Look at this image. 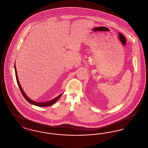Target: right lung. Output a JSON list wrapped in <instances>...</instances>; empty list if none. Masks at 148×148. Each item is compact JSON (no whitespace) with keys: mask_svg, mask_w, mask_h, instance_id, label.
<instances>
[{"mask_svg":"<svg viewBox=\"0 0 148 148\" xmlns=\"http://www.w3.org/2000/svg\"><path fill=\"white\" fill-rule=\"evenodd\" d=\"M14 68H15V76H16V82H17V83H18V86H19V89H20V90L21 91V94H22L23 96L24 97V98L25 99V100H26L28 102H29V103H30V104H33V105H34V106H42V107H43V106H48L53 105V104L54 103H55L56 101H57L60 98V97L62 96V95L63 93H62V94H60V95H59L58 97H57L56 98H54V99L50 100V101H49L44 102V103H39V102H36V101H33V100H32L30 99L26 95V94H25L23 90V89H22V88H21V84H19V80H18V75H17V71H16V69L15 66H14Z\"/></svg>","mask_w":148,"mask_h":148,"instance_id":"obj_1","label":"right lung"}]
</instances>
